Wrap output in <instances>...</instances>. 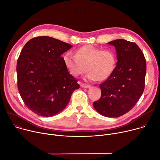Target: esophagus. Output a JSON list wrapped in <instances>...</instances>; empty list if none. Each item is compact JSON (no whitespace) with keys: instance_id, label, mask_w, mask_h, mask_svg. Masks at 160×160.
<instances>
[{"instance_id":"esophagus-1","label":"esophagus","mask_w":160,"mask_h":160,"mask_svg":"<svg viewBox=\"0 0 160 160\" xmlns=\"http://www.w3.org/2000/svg\"><path fill=\"white\" fill-rule=\"evenodd\" d=\"M81 87L82 88H88L90 87V85L87 84H84V83H81Z\"/></svg>"}]
</instances>
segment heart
Wrapping results in <instances>:
<instances>
[{"label": "heart", "mask_w": 160, "mask_h": 160, "mask_svg": "<svg viewBox=\"0 0 160 160\" xmlns=\"http://www.w3.org/2000/svg\"><path fill=\"white\" fill-rule=\"evenodd\" d=\"M64 63L73 76H79L89 70L86 78L90 81H104L113 72L117 57L112 50H103L93 45L79 48L76 54L67 52L63 56Z\"/></svg>", "instance_id": "b5f03b06"}]
</instances>
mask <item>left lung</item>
<instances>
[{
  "label": "left lung",
  "instance_id": "8db88e82",
  "mask_svg": "<svg viewBox=\"0 0 160 160\" xmlns=\"http://www.w3.org/2000/svg\"><path fill=\"white\" fill-rule=\"evenodd\" d=\"M115 46L118 61L112 74L100 84L101 97L93 106L107 117H118L135 106L145 88L146 60L134 42L118 39L108 42Z\"/></svg>",
  "mask_w": 160,
  "mask_h": 160
}]
</instances>
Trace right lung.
I'll use <instances>...</instances> for the list:
<instances>
[{
  "label": "right lung",
  "mask_w": 160,
  "mask_h": 160,
  "mask_svg": "<svg viewBox=\"0 0 160 160\" xmlns=\"http://www.w3.org/2000/svg\"><path fill=\"white\" fill-rule=\"evenodd\" d=\"M72 47L45 36L32 38L23 47L17 64L18 89L34 113L48 117L60 113L79 88L61 56Z\"/></svg>",
  "instance_id": "1"
}]
</instances>
